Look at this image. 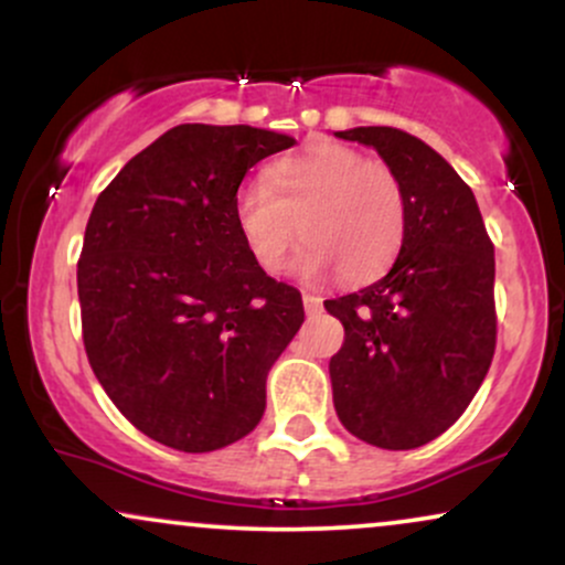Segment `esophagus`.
Returning a JSON list of instances; mask_svg holds the SVG:
<instances>
[{
  "label": "esophagus",
  "instance_id": "1",
  "mask_svg": "<svg viewBox=\"0 0 565 565\" xmlns=\"http://www.w3.org/2000/svg\"><path fill=\"white\" fill-rule=\"evenodd\" d=\"M302 305H305V313L313 316L323 308V300H321V297H316V295H302Z\"/></svg>",
  "mask_w": 565,
  "mask_h": 565
}]
</instances>
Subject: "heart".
Segmentation results:
<instances>
[{"label": "heart", "instance_id": "1", "mask_svg": "<svg viewBox=\"0 0 565 565\" xmlns=\"http://www.w3.org/2000/svg\"><path fill=\"white\" fill-rule=\"evenodd\" d=\"M233 223L265 274L284 268L300 231L297 274L321 278L334 270L342 284H366L398 257L408 201L385 161L340 142H313L274 161L263 185L242 188L233 199Z\"/></svg>", "mask_w": 565, "mask_h": 565}]
</instances>
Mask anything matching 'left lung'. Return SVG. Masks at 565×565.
Instances as JSON below:
<instances>
[{
    "mask_svg": "<svg viewBox=\"0 0 565 565\" xmlns=\"http://www.w3.org/2000/svg\"><path fill=\"white\" fill-rule=\"evenodd\" d=\"M337 138L377 148L408 201L387 276L323 302L345 327L329 361L337 417L380 449H417L462 417L494 359V244L470 185L423 140L395 127Z\"/></svg>",
    "mask_w": 565,
    "mask_h": 565,
    "instance_id": "obj_1",
    "label": "left lung"
}]
</instances>
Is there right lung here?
<instances>
[{
    "instance_id": "1",
    "label": "right lung",
    "mask_w": 565,
    "mask_h": 565,
    "mask_svg": "<svg viewBox=\"0 0 565 565\" xmlns=\"http://www.w3.org/2000/svg\"><path fill=\"white\" fill-rule=\"evenodd\" d=\"M289 135L180 125L100 191L76 263L82 340L116 408L159 444L215 451L265 412V380L305 321L233 223L244 174Z\"/></svg>"
}]
</instances>
